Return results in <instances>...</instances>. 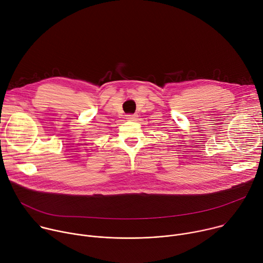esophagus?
<instances>
[{"label":"esophagus","instance_id":"esophagus-1","mask_svg":"<svg viewBox=\"0 0 263 263\" xmlns=\"http://www.w3.org/2000/svg\"><path fill=\"white\" fill-rule=\"evenodd\" d=\"M127 119L130 120V121H134L135 119H137V115H135V114H133V115H128V116H127Z\"/></svg>","mask_w":263,"mask_h":263}]
</instances>
